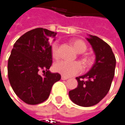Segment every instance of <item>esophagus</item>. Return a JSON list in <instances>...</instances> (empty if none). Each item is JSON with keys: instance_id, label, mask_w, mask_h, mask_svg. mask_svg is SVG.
Wrapping results in <instances>:
<instances>
[{"instance_id": "1", "label": "esophagus", "mask_w": 125, "mask_h": 125, "mask_svg": "<svg viewBox=\"0 0 125 125\" xmlns=\"http://www.w3.org/2000/svg\"><path fill=\"white\" fill-rule=\"evenodd\" d=\"M68 77H65V76H62V80H67Z\"/></svg>"}]
</instances>
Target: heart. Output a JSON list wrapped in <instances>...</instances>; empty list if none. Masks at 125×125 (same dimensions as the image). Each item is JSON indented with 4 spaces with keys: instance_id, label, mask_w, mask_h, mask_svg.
<instances>
[{
    "instance_id": "1",
    "label": "heart",
    "mask_w": 125,
    "mask_h": 125,
    "mask_svg": "<svg viewBox=\"0 0 125 125\" xmlns=\"http://www.w3.org/2000/svg\"><path fill=\"white\" fill-rule=\"evenodd\" d=\"M72 46L74 49L77 53H83L85 51L87 46L86 44L81 40H73ZM51 51L52 55L54 58H57L59 56V48L57 43H54L51 47ZM85 62L86 63H89L90 62V59H85ZM55 71L63 76L65 77H72L74 76L78 73H80L83 70V66L81 63L78 62H68V61H59L54 64L53 66Z\"/></svg>"
}]
</instances>
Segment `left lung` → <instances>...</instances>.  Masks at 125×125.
Masks as SVG:
<instances>
[{"mask_svg": "<svg viewBox=\"0 0 125 125\" xmlns=\"http://www.w3.org/2000/svg\"><path fill=\"white\" fill-rule=\"evenodd\" d=\"M86 40L91 45L95 61L86 74L76 77L78 85L69 92L75 104L89 107L97 104L108 93L112 83L116 59L111 47L97 36L88 35Z\"/></svg>", "mask_w": 125, "mask_h": 125, "instance_id": "left-lung-1", "label": "left lung"}]
</instances>
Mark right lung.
<instances>
[{
  "label": "right lung",
  "instance_id": "obj_1",
  "mask_svg": "<svg viewBox=\"0 0 125 125\" xmlns=\"http://www.w3.org/2000/svg\"><path fill=\"white\" fill-rule=\"evenodd\" d=\"M56 32L43 28L32 30L13 45L8 61V77L16 95L24 103L36 105L48 99L53 85L60 80L59 73L48 69L52 64L50 38ZM43 70L42 75L39 71Z\"/></svg>",
  "mask_w": 125,
  "mask_h": 125
}]
</instances>
